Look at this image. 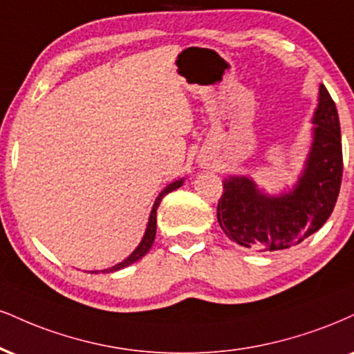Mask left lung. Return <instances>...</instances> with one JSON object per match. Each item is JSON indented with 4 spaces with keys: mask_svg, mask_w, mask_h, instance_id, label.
<instances>
[{
    "mask_svg": "<svg viewBox=\"0 0 354 354\" xmlns=\"http://www.w3.org/2000/svg\"><path fill=\"white\" fill-rule=\"evenodd\" d=\"M312 125L310 151L292 188L269 194L250 176L234 174L223 181L218 221L236 244L259 252L288 249L330 218L342 186L343 151L338 112L323 84Z\"/></svg>",
    "mask_w": 354,
    "mask_h": 354,
    "instance_id": "8db88e82",
    "label": "left lung"
}]
</instances>
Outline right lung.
I'll use <instances>...</instances> for the list:
<instances>
[{"mask_svg":"<svg viewBox=\"0 0 354 354\" xmlns=\"http://www.w3.org/2000/svg\"><path fill=\"white\" fill-rule=\"evenodd\" d=\"M183 183H185V178H180V180L169 183V185L166 186V188H165L163 191H161V193L158 194V198H156L155 203H153V207H151V212H150V218H148L147 229H145L143 239L140 241L138 247H136V249L129 255V257L125 259V261H122L120 263H117V266L110 267V269L100 270L102 274H105V272H107V274H110V272H117V270H120V269H125V267H129V266H131V263L138 262L140 259L145 257V255L148 254V250L151 249L153 241H155V236H156V211H158V206H160L161 199H163L165 196L168 194V193H171V191L181 188ZM97 272H99V270H92L91 274H97Z\"/></svg>","mask_w":354,"mask_h":354,"instance_id":"obj_1","label":"right lung"}]
</instances>
